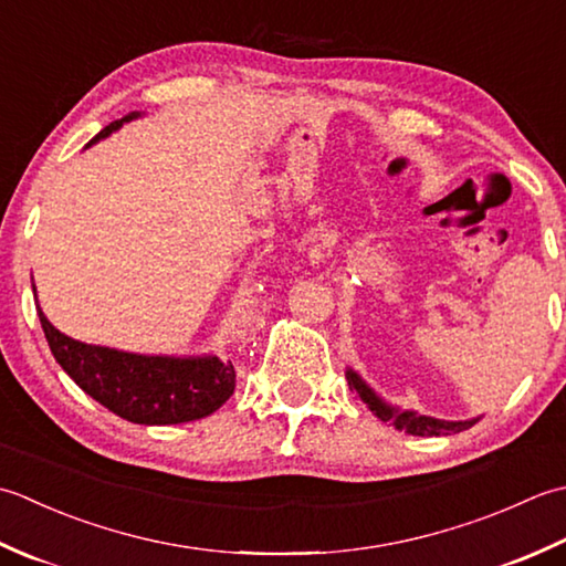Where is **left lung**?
I'll return each mask as SVG.
<instances>
[{"instance_id":"8db88e82","label":"left lung","mask_w":566,"mask_h":566,"mask_svg":"<svg viewBox=\"0 0 566 566\" xmlns=\"http://www.w3.org/2000/svg\"><path fill=\"white\" fill-rule=\"evenodd\" d=\"M347 380L349 388H354L359 398L366 402L368 410H371L378 420L390 422L396 430H406L408 434H418V437H434V434H449V432H461L471 428V424L479 422V418L471 420H440V418H430V415H420L415 410H402L398 406H390L388 400L380 398L376 390L366 384V380L359 376V371H354L352 366H347Z\"/></svg>"}]
</instances>
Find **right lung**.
<instances>
[{
	"instance_id": "right-lung-1",
	"label": "right lung",
	"mask_w": 566,
	"mask_h": 566,
	"mask_svg": "<svg viewBox=\"0 0 566 566\" xmlns=\"http://www.w3.org/2000/svg\"><path fill=\"white\" fill-rule=\"evenodd\" d=\"M144 112H129L126 117L105 126L85 146L102 142L122 129ZM33 297H36V285ZM39 319L51 354L63 371L119 418L136 424H178L200 420L222 408L234 394V366L219 361L212 354L200 356H168V354H136L99 344H85L55 329L41 305Z\"/></svg>"
}]
</instances>
